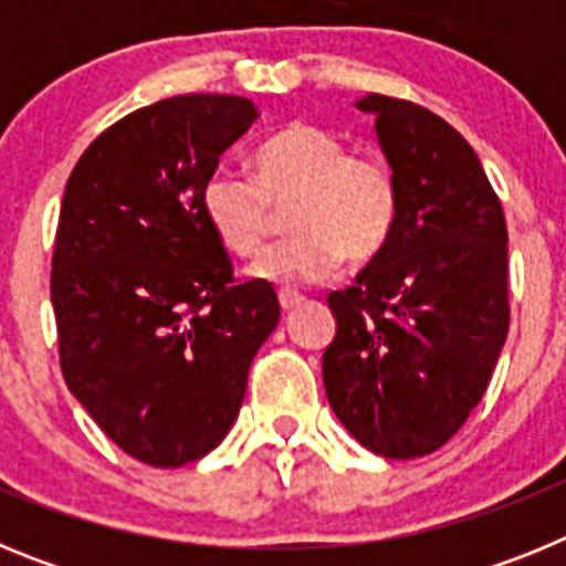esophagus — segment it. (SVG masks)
Returning <instances> with one entry per match:
<instances>
[{
	"instance_id": "1",
	"label": "esophagus",
	"mask_w": 566,
	"mask_h": 566,
	"mask_svg": "<svg viewBox=\"0 0 566 566\" xmlns=\"http://www.w3.org/2000/svg\"><path fill=\"white\" fill-rule=\"evenodd\" d=\"M277 300H280V308H283V312H294L297 306H303V300L306 297L297 292H280Z\"/></svg>"
}]
</instances>
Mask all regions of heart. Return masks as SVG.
Segmentation results:
<instances>
[{
    "instance_id": "1",
    "label": "heart",
    "mask_w": 566,
    "mask_h": 566,
    "mask_svg": "<svg viewBox=\"0 0 566 566\" xmlns=\"http://www.w3.org/2000/svg\"><path fill=\"white\" fill-rule=\"evenodd\" d=\"M399 178L377 153L348 149L343 135L292 122L252 155V175L218 169L201 187L207 227L234 258H254L286 209L294 232L252 266L283 289L323 283L343 258L365 266L385 252L399 221Z\"/></svg>"
}]
</instances>
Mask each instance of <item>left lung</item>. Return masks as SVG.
Returning <instances> with one entry per match:
<instances>
[{"label": "left lung", "mask_w": 566, "mask_h": 566, "mask_svg": "<svg viewBox=\"0 0 566 566\" xmlns=\"http://www.w3.org/2000/svg\"><path fill=\"white\" fill-rule=\"evenodd\" d=\"M399 178V221L357 283L328 294V405L385 459L442 448L482 402L507 339V223L476 153L422 104L357 102Z\"/></svg>", "instance_id": "8db88e82"}]
</instances>
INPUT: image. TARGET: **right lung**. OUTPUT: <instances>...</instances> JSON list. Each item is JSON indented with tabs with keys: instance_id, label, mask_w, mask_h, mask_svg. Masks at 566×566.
Instances as JSON below:
<instances>
[{
	"instance_id": "1",
	"label": "right lung",
	"mask_w": 566,
	"mask_h": 566,
	"mask_svg": "<svg viewBox=\"0 0 566 566\" xmlns=\"http://www.w3.org/2000/svg\"><path fill=\"white\" fill-rule=\"evenodd\" d=\"M243 96H172L124 115L64 187L50 300L73 397L124 453L181 468L221 444L280 319L240 283L201 187L254 122Z\"/></svg>"
}]
</instances>
